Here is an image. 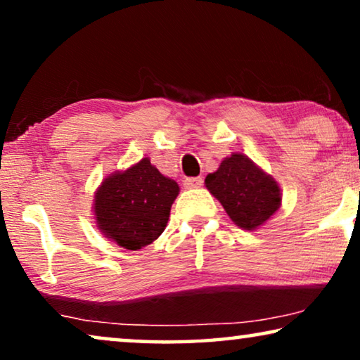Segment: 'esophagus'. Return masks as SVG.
Instances as JSON below:
<instances>
[{"label":"esophagus","instance_id":"34e87169","mask_svg":"<svg viewBox=\"0 0 360 360\" xmlns=\"http://www.w3.org/2000/svg\"><path fill=\"white\" fill-rule=\"evenodd\" d=\"M185 188H198V186L203 185V179L201 176H190V179L184 180Z\"/></svg>","mask_w":360,"mask_h":360}]
</instances>
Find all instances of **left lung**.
I'll list each match as a JSON object with an SVG mask.
<instances>
[{"label": "left lung", "instance_id": "obj_1", "mask_svg": "<svg viewBox=\"0 0 360 360\" xmlns=\"http://www.w3.org/2000/svg\"><path fill=\"white\" fill-rule=\"evenodd\" d=\"M206 188L223 205L239 228L252 231L280 208L282 195L272 176L243 154H233L205 180Z\"/></svg>", "mask_w": 360, "mask_h": 360}]
</instances>
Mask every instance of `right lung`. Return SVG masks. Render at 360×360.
Listing matches in <instances>:
<instances>
[{
  "instance_id": "1",
  "label": "right lung",
  "mask_w": 360,
  "mask_h": 360,
  "mask_svg": "<svg viewBox=\"0 0 360 360\" xmlns=\"http://www.w3.org/2000/svg\"><path fill=\"white\" fill-rule=\"evenodd\" d=\"M179 190L176 181L162 175L146 157L131 169L108 176L98 188V228L121 248H144L164 233Z\"/></svg>"
}]
</instances>
